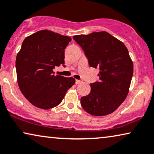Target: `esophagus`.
I'll return each mask as SVG.
<instances>
[{
  "label": "esophagus",
  "instance_id": "obj_1",
  "mask_svg": "<svg viewBox=\"0 0 154 154\" xmlns=\"http://www.w3.org/2000/svg\"><path fill=\"white\" fill-rule=\"evenodd\" d=\"M81 81H80V80H75V84L78 85V84H81Z\"/></svg>",
  "mask_w": 154,
  "mask_h": 154
}]
</instances>
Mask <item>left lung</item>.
I'll return each mask as SVG.
<instances>
[{
	"instance_id": "1",
	"label": "left lung",
	"mask_w": 154,
	"mask_h": 154,
	"mask_svg": "<svg viewBox=\"0 0 154 154\" xmlns=\"http://www.w3.org/2000/svg\"><path fill=\"white\" fill-rule=\"evenodd\" d=\"M91 67L99 68V81L90 84L88 95L81 97L86 112L94 116L110 114L119 108L128 94L133 64L126 46L108 32L75 35Z\"/></svg>"
}]
</instances>
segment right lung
Wrapping results in <instances>:
<instances>
[{
	"label": "right lung",
	"mask_w": 154,
	"mask_h": 154,
	"mask_svg": "<svg viewBox=\"0 0 154 154\" xmlns=\"http://www.w3.org/2000/svg\"><path fill=\"white\" fill-rule=\"evenodd\" d=\"M71 37L48 30L23 40L16 58L17 82L24 97L33 106L48 110L61 103L75 80L54 75L53 69L63 64L64 49Z\"/></svg>",
	"instance_id": "1"
}]
</instances>
